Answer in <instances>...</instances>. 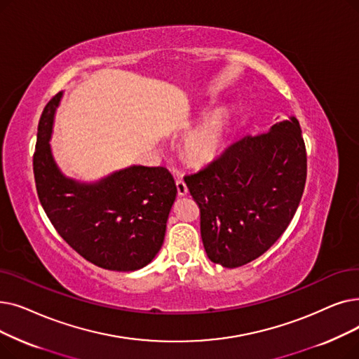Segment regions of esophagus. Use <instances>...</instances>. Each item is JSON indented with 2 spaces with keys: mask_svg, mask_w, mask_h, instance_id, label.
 <instances>
[{
  "mask_svg": "<svg viewBox=\"0 0 359 359\" xmlns=\"http://www.w3.org/2000/svg\"><path fill=\"white\" fill-rule=\"evenodd\" d=\"M177 191L180 197H184L189 194V189H187V184L182 180H177Z\"/></svg>",
  "mask_w": 359,
  "mask_h": 359,
  "instance_id": "1",
  "label": "esophagus"
}]
</instances>
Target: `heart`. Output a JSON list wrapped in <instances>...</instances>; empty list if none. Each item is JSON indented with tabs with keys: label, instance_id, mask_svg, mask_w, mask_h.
<instances>
[{
	"label": "heart",
	"instance_id": "obj_1",
	"mask_svg": "<svg viewBox=\"0 0 359 359\" xmlns=\"http://www.w3.org/2000/svg\"><path fill=\"white\" fill-rule=\"evenodd\" d=\"M231 114L220 108L204 118L189 131L181 142V151L187 162L203 166L213 162L224 147Z\"/></svg>",
	"mask_w": 359,
	"mask_h": 359
}]
</instances>
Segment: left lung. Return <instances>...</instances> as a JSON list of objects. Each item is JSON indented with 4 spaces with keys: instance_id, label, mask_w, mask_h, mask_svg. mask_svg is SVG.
I'll return each mask as SVG.
<instances>
[{
    "instance_id": "left-lung-1",
    "label": "left lung",
    "mask_w": 359,
    "mask_h": 359,
    "mask_svg": "<svg viewBox=\"0 0 359 359\" xmlns=\"http://www.w3.org/2000/svg\"><path fill=\"white\" fill-rule=\"evenodd\" d=\"M305 178V144L294 116L236 142L206 169L185 177L210 262L233 269L264 254L291 224Z\"/></svg>"
}]
</instances>
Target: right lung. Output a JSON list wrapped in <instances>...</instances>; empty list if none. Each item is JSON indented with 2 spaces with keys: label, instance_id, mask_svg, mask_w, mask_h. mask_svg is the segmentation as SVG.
<instances>
[{
  "label": "right lung",
  "instance_id": "obj_1",
  "mask_svg": "<svg viewBox=\"0 0 359 359\" xmlns=\"http://www.w3.org/2000/svg\"><path fill=\"white\" fill-rule=\"evenodd\" d=\"M64 92L48 102L38 126L33 156L38 197L64 241L107 270L133 271L159 252L177 185L162 166L131 165L96 181L67 177L50 137Z\"/></svg>",
  "mask_w": 359,
  "mask_h": 359
}]
</instances>
